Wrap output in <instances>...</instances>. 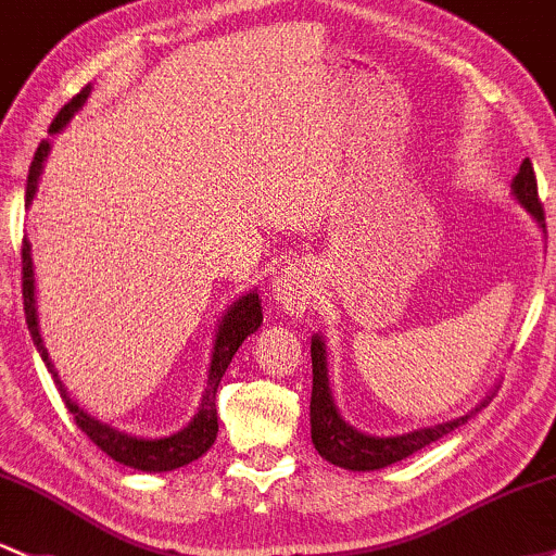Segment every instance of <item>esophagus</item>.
<instances>
[{"label": "esophagus", "instance_id": "esophagus-1", "mask_svg": "<svg viewBox=\"0 0 556 556\" xmlns=\"http://www.w3.org/2000/svg\"><path fill=\"white\" fill-rule=\"evenodd\" d=\"M273 294L289 313H304L313 304V273H309V267L302 262L280 267L276 280H273Z\"/></svg>", "mask_w": 556, "mask_h": 556}]
</instances>
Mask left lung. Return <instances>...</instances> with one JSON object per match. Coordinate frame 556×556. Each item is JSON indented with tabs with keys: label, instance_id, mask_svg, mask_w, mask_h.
I'll list each match as a JSON object with an SVG mask.
<instances>
[{
	"label": "left lung",
	"instance_id": "1",
	"mask_svg": "<svg viewBox=\"0 0 556 556\" xmlns=\"http://www.w3.org/2000/svg\"><path fill=\"white\" fill-rule=\"evenodd\" d=\"M511 190H515L519 204L533 214L535 223H539L541 228H546V219H543V206L539 199V182H535V172H533V164H530V159H525L522 166H519L515 182H511ZM309 357H313V397H309L313 445H315V451L326 458V462L337 464V467H342V469H352V471L384 469V467H390V464L403 462L405 456L421 451V447H427L429 443H434V440L445 438L447 432H453V429L462 427V424L469 419V416H462V419L434 424V427L414 429V432L395 434V438H374V434H363V432H357L355 427H350V424L339 416L337 405H333L331 390H328L326 348H324V339L320 337H313V344H309Z\"/></svg>",
	"mask_w": 556,
	"mask_h": 556
}]
</instances>
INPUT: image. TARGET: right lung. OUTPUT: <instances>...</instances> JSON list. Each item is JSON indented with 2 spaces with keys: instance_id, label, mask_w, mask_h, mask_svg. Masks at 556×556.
<instances>
[{
  "instance_id": "1",
  "label": "right lung",
  "mask_w": 556,
  "mask_h": 556,
  "mask_svg": "<svg viewBox=\"0 0 556 556\" xmlns=\"http://www.w3.org/2000/svg\"><path fill=\"white\" fill-rule=\"evenodd\" d=\"M89 94V87L81 89L68 105H63L61 113L55 116V122L50 124V132H61V129L68 124V118L74 116L76 111L85 105ZM47 153H50V140H41L37 153H34L31 169H28V182H26V204H31L34 193H37L39 185V175H41V164H45ZM23 309H26V324L28 331H31L34 344H37L41 361L47 363L50 374H58L52 368L50 357H47L45 342H41L39 333V324H37V300H34V265H31V247L28 241H23ZM262 326V307H260V294L256 291H249L247 296H241L232 307L225 313L223 324L217 328V339H214V352H212V366H208V379H206V390L204 397H201V408L199 414L193 416V421L182 429V432L169 434V438H159V440H148V438H132V434H124L118 429L109 427V424H100L98 419L85 414L74 400L68 397L65 387L58 381V390H61V397L65 400V408L74 414L76 427L92 440L94 445L100 447L103 453H109L113 462L124 464V467L132 469H142V471H172L180 469L185 464L195 462L199 456L212 447L214 440H217V387L223 381V374L228 371L232 355H236L238 348L243 344V339L249 333H254L256 328Z\"/></svg>"
}]
</instances>
